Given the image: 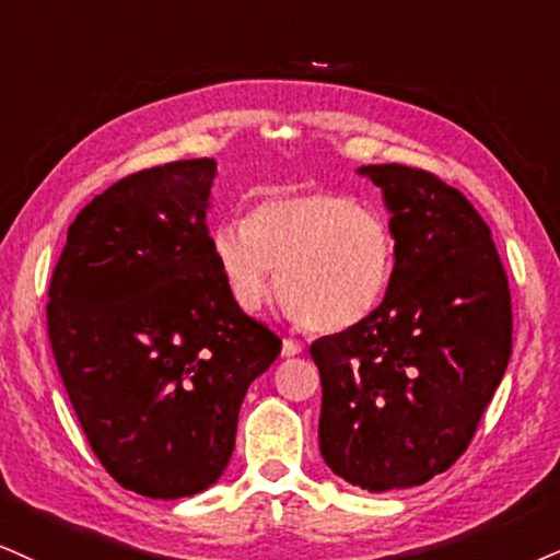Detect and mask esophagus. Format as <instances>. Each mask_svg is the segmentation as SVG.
I'll use <instances>...</instances> for the list:
<instances>
[{
  "label": "esophagus",
  "mask_w": 560,
  "mask_h": 560,
  "mask_svg": "<svg viewBox=\"0 0 560 560\" xmlns=\"http://www.w3.org/2000/svg\"><path fill=\"white\" fill-rule=\"evenodd\" d=\"M303 350V345L295 340V337H282V355L291 358V355H299Z\"/></svg>",
  "instance_id": "esophagus-1"
}]
</instances>
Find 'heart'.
<instances>
[{
    "label": "heart",
    "mask_w": 560,
    "mask_h": 560,
    "mask_svg": "<svg viewBox=\"0 0 560 560\" xmlns=\"http://www.w3.org/2000/svg\"><path fill=\"white\" fill-rule=\"evenodd\" d=\"M215 257L233 301L246 312L278 288L303 327L342 332L376 312L395 275V236L382 212L332 189H272L244 220L212 228Z\"/></svg>",
    "instance_id": "heart-1"
}]
</instances>
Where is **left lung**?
<instances>
[{
    "label": "left lung",
    "mask_w": 560,
    "mask_h": 560,
    "mask_svg": "<svg viewBox=\"0 0 560 560\" xmlns=\"http://www.w3.org/2000/svg\"><path fill=\"white\" fill-rule=\"evenodd\" d=\"M392 212L395 275L369 319L312 342L319 448L363 491L423 486L470 446L512 355V293L491 228L462 191L363 165Z\"/></svg>",
    "instance_id": "left-lung-1"
}]
</instances>
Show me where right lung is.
Instances as JSON below:
<instances>
[{"label": "right lung", "mask_w": 560, "mask_h": 560, "mask_svg": "<svg viewBox=\"0 0 560 560\" xmlns=\"http://www.w3.org/2000/svg\"><path fill=\"white\" fill-rule=\"evenodd\" d=\"M215 168L195 158L108 186L69 225L48 285V340L90 448L148 499L223 475L248 384L282 348L212 257Z\"/></svg>", "instance_id": "add662e5"}]
</instances>
